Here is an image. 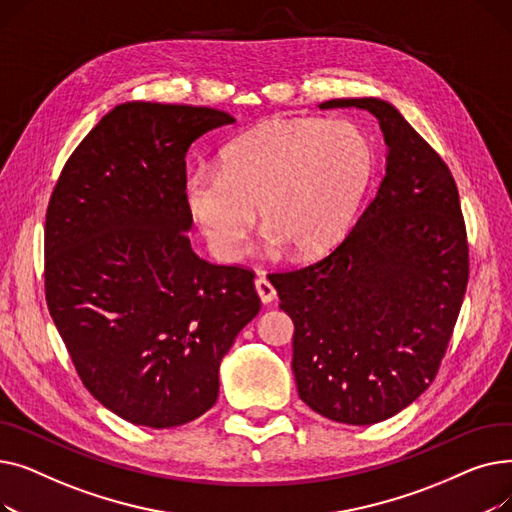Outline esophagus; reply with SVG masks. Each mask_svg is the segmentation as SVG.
I'll list each match as a JSON object with an SVG mask.
<instances>
[{"instance_id": "1", "label": "esophagus", "mask_w": 512, "mask_h": 512, "mask_svg": "<svg viewBox=\"0 0 512 512\" xmlns=\"http://www.w3.org/2000/svg\"><path fill=\"white\" fill-rule=\"evenodd\" d=\"M255 290H257V294H259V299H261L263 305H270V303L276 299V288L272 286L270 280L263 278V276H259V278L255 280Z\"/></svg>"}]
</instances>
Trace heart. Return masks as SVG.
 I'll use <instances>...</instances> for the list:
<instances>
[{
	"label": "heart",
	"mask_w": 512,
	"mask_h": 512,
	"mask_svg": "<svg viewBox=\"0 0 512 512\" xmlns=\"http://www.w3.org/2000/svg\"><path fill=\"white\" fill-rule=\"evenodd\" d=\"M375 153L351 122L267 120L232 141L218 172H193L184 201L209 251L236 261L259 222L272 247L294 257L330 249L351 224L373 178Z\"/></svg>",
	"instance_id": "1"
}]
</instances>
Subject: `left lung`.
I'll return each instance as SVG.
<instances>
[{"label": "left lung", "mask_w": 512, "mask_h": 512, "mask_svg": "<svg viewBox=\"0 0 512 512\" xmlns=\"http://www.w3.org/2000/svg\"><path fill=\"white\" fill-rule=\"evenodd\" d=\"M317 107L378 118L386 176L326 259L270 282L294 324L301 400L332 421L371 425L436 378L467 290L465 222L450 170L392 103L355 97Z\"/></svg>", "instance_id": "left-lung-1"}]
</instances>
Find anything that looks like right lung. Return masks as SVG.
Masks as SVG:
<instances>
[{
	"instance_id": "obj_1",
	"label": "right lung",
	"mask_w": 512,
	"mask_h": 512,
	"mask_svg": "<svg viewBox=\"0 0 512 512\" xmlns=\"http://www.w3.org/2000/svg\"><path fill=\"white\" fill-rule=\"evenodd\" d=\"M220 110L128 101L66 161L45 220V297L87 390L153 429L209 411L220 365L259 313L253 274L201 259L184 157Z\"/></svg>"
}]
</instances>
